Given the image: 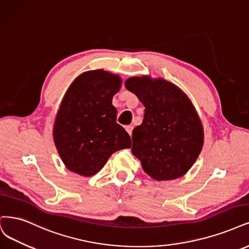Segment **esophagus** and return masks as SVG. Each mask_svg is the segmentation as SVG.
<instances>
[{
  "label": "esophagus",
  "instance_id": "esophagus-1",
  "mask_svg": "<svg viewBox=\"0 0 249 249\" xmlns=\"http://www.w3.org/2000/svg\"><path fill=\"white\" fill-rule=\"evenodd\" d=\"M125 130H126V132L130 134V135H132V131H133V125H126L125 126Z\"/></svg>",
  "mask_w": 249,
  "mask_h": 249
}]
</instances>
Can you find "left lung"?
Returning a JSON list of instances; mask_svg holds the SVG:
<instances>
[{"label":"left lung","mask_w":249,"mask_h":249,"mask_svg":"<svg viewBox=\"0 0 249 249\" xmlns=\"http://www.w3.org/2000/svg\"><path fill=\"white\" fill-rule=\"evenodd\" d=\"M124 85L145 107L143 122L132 136V152L145 173L158 181L183 176L204 144L203 125L191 100L161 78L131 77Z\"/></svg>","instance_id":"obj_1"}]
</instances>
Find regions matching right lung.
<instances>
[{
	"mask_svg": "<svg viewBox=\"0 0 249 249\" xmlns=\"http://www.w3.org/2000/svg\"><path fill=\"white\" fill-rule=\"evenodd\" d=\"M121 85V77L101 69L82 73L68 89L55 117L53 140L72 172L95 175L111 154L131 147V137L116 123L112 105Z\"/></svg>",
	"mask_w": 249,
	"mask_h": 249,
	"instance_id": "obj_1",
	"label": "right lung"
}]
</instances>
